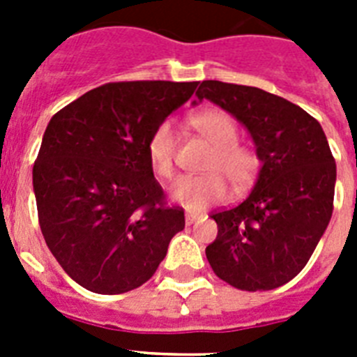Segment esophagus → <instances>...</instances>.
Returning <instances> with one entry per match:
<instances>
[{
  "instance_id": "esophagus-1",
  "label": "esophagus",
  "mask_w": 357,
  "mask_h": 357,
  "mask_svg": "<svg viewBox=\"0 0 357 357\" xmlns=\"http://www.w3.org/2000/svg\"><path fill=\"white\" fill-rule=\"evenodd\" d=\"M204 220V214H198V213H191V211H188L185 213V225H193V223H198Z\"/></svg>"
}]
</instances>
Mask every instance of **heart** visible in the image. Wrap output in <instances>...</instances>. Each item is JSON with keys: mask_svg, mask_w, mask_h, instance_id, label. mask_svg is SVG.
<instances>
[{"mask_svg": "<svg viewBox=\"0 0 357 357\" xmlns=\"http://www.w3.org/2000/svg\"><path fill=\"white\" fill-rule=\"evenodd\" d=\"M195 130L213 146L200 176H178L169 185L173 202L188 211H204L227 198L229 185L223 176L236 189H245L254 182L259 160L254 151L238 144V127L229 114L222 110H206L191 119ZM176 134L172 121H162L148 139V159L155 175L168 178L175 166Z\"/></svg>", "mask_w": 357, "mask_h": 357, "instance_id": "b5f03b06", "label": "heart"}]
</instances>
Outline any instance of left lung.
Instances as JSON below:
<instances>
[{
  "instance_id": "1",
  "label": "left lung",
  "mask_w": 357,
  "mask_h": 357,
  "mask_svg": "<svg viewBox=\"0 0 357 357\" xmlns=\"http://www.w3.org/2000/svg\"><path fill=\"white\" fill-rule=\"evenodd\" d=\"M198 100L234 116L250 134L259 175L248 197L213 213L218 236L206 248L218 277L245 291L286 284L317 248L333 216L336 162L320 123L257 87L204 80Z\"/></svg>"
}]
</instances>
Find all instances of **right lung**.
Wrapping results in <instances>:
<instances>
[{"mask_svg":"<svg viewBox=\"0 0 357 357\" xmlns=\"http://www.w3.org/2000/svg\"><path fill=\"white\" fill-rule=\"evenodd\" d=\"M198 82L100 85L50 119L33 164L46 245L75 282L118 295L150 279L184 211L166 207L148 159L151 132Z\"/></svg>","mask_w":357,"mask_h":357,"instance_id":"add662e5","label":"right lung"}]
</instances>
